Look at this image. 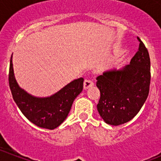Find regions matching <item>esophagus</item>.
<instances>
[{"label": "esophagus", "instance_id": "obj_1", "mask_svg": "<svg viewBox=\"0 0 161 161\" xmlns=\"http://www.w3.org/2000/svg\"><path fill=\"white\" fill-rule=\"evenodd\" d=\"M93 86V82L92 81L88 80V79H86L83 82V88L84 90H88L89 88L92 87Z\"/></svg>", "mask_w": 161, "mask_h": 161}]
</instances>
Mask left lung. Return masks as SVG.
I'll use <instances>...</instances> for the list:
<instances>
[{"label": "left lung", "mask_w": 161, "mask_h": 161, "mask_svg": "<svg viewBox=\"0 0 161 161\" xmlns=\"http://www.w3.org/2000/svg\"><path fill=\"white\" fill-rule=\"evenodd\" d=\"M139 47L130 64L112 68L97 77L101 97L97 108L104 122L118 126L131 120L144 104L150 83V59L138 38Z\"/></svg>", "instance_id": "obj_1"}]
</instances>
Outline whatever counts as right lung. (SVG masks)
Wrapping results in <instances>:
<instances>
[{"mask_svg":"<svg viewBox=\"0 0 161 161\" xmlns=\"http://www.w3.org/2000/svg\"><path fill=\"white\" fill-rule=\"evenodd\" d=\"M8 81L13 100L25 117L37 127L53 130L68 117L73 101L82 91L84 79H74L51 96H34L19 86L12 56Z\"/></svg>","mask_w":161,"mask_h":161,"instance_id":"1","label":"right lung"}]
</instances>
